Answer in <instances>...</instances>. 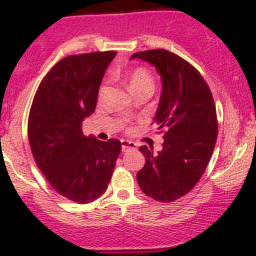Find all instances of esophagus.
Masks as SVG:
<instances>
[{"label": "esophagus", "instance_id": "obj_1", "mask_svg": "<svg viewBox=\"0 0 256 256\" xmlns=\"http://www.w3.org/2000/svg\"><path fill=\"white\" fill-rule=\"evenodd\" d=\"M136 147H138V144L132 142V141H128V140L121 141V150H122V152H128L130 151V150H135Z\"/></svg>", "mask_w": 256, "mask_h": 256}]
</instances>
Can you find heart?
Returning <instances> with one entry per match:
<instances>
[{
  "label": "heart",
  "mask_w": 256,
  "mask_h": 256,
  "mask_svg": "<svg viewBox=\"0 0 256 256\" xmlns=\"http://www.w3.org/2000/svg\"><path fill=\"white\" fill-rule=\"evenodd\" d=\"M144 86H154V80H152L151 76H150L148 72L144 68H138L130 74L128 76V88H130L131 92H135V90L140 89ZM105 92V86H102L100 89V98L104 95Z\"/></svg>",
  "instance_id": "1"
}]
</instances>
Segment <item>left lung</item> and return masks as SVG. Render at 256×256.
<instances>
[{"label":"left lung","mask_w":256,"mask_h":256,"mask_svg":"<svg viewBox=\"0 0 256 256\" xmlns=\"http://www.w3.org/2000/svg\"><path fill=\"white\" fill-rule=\"evenodd\" d=\"M156 68L162 92L154 121L164 130V148L140 147L146 157L138 172L142 192L170 203L187 194L204 174L218 135L216 106L207 82L188 62L166 49L134 53Z\"/></svg>","instance_id":"obj_1"}]
</instances>
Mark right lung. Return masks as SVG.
Here are the masks:
<instances>
[{"instance_id": "1", "label": "right lung", "mask_w": 256, "mask_h": 256, "mask_svg": "<svg viewBox=\"0 0 256 256\" xmlns=\"http://www.w3.org/2000/svg\"><path fill=\"white\" fill-rule=\"evenodd\" d=\"M116 52L69 56L44 76L28 118V138L38 168L49 184L73 202L102 197L121 151L118 140L99 141L82 134L95 112L102 76Z\"/></svg>"}]
</instances>
